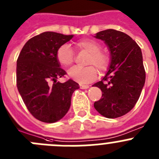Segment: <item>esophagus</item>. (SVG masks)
Here are the masks:
<instances>
[{
  "label": "esophagus",
  "mask_w": 159,
  "mask_h": 159,
  "mask_svg": "<svg viewBox=\"0 0 159 159\" xmlns=\"http://www.w3.org/2000/svg\"><path fill=\"white\" fill-rule=\"evenodd\" d=\"M80 88L81 89H88V88H89V86L87 85V84H80Z\"/></svg>",
  "instance_id": "obj_1"
}]
</instances>
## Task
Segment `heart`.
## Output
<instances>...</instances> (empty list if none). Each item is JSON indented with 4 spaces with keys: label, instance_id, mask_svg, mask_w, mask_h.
<instances>
[{
    "label": "heart",
    "instance_id": "b5f03b06",
    "mask_svg": "<svg viewBox=\"0 0 159 159\" xmlns=\"http://www.w3.org/2000/svg\"><path fill=\"white\" fill-rule=\"evenodd\" d=\"M76 47L80 51L89 53L86 60V67H74L68 71V75L79 83H89L95 80L99 75V70L103 73L110 66L111 57L106 51L101 49V44L92 39H82L76 42ZM57 60L63 67H70L75 60V54L71 48L63 44L57 52Z\"/></svg>",
    "mask_w": 159,
    "mask_h": 159
}]
</instances>
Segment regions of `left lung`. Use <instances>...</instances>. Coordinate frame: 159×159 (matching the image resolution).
Returning a JSON list of instances; mask_svg holds the SVG:
<instances>
[{
  "label": "left lung",
  "instance_id": "8db88e82",
  "mask_svg": "<svg viewBox=\"0 0 159 159\" xmlns=\"http://www.w3.org/2000/svg\"><path fill=\"white\" fill-rule=\"evenodd\" d=\"M95 37L109 47L111 61L106 75L93 85L102 91L94 107L106 118L121 117L135 106L145 84L141 48L130 36L115 29L101 31Z\"/></svg>",
  "mask_w": 159,
  "mask_h": 159
}]
</instances>
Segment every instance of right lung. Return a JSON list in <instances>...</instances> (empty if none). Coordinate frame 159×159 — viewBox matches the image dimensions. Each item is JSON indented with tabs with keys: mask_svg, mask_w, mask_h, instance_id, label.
Listing matches in <instances>:
<instances>
[{
	"mask_svg": "<svg viewBox=\"0 0 159 159\" xmlns=\"http://www.w3.org/2000/svg\"><path fill=\"white\" fill-rule=\"evenodd\" d=\"M72 35L45 32L26 42L16 60V86L25 106L36 119L55 123L69 110L79 84L72 80L57 82L66 71L57 60L59 48Z\"/></svg>",
	"mask_w": 159,
	"mask_h": 159,
	"instance_id": "add662e5",
	"label": "right lung"
}]
</instances>
